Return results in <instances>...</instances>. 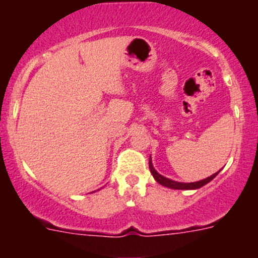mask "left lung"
<instances>
[{
  "label": "left lung",
  "instance_id": "obj_1",
  "mask_svg": "<svg viewBox=\"0 0 258 258\" xmlns=\"http://www.w3.org/2000/svg\"><path fill=\"white\" fill-rule=\"evenodd\" d=\"M149 166H150V170H151L152 175H154L155 181L157 182V183L163 184V186H165V187H169V188H174V190H197V188H200L203 187L204 184H207L208 182H211L212 179L216 177V175L218 174L220 172L214 173L213 175H211V177H208V178L206 179H202V181H198V182H191V183H182V182H175V181H172V179L169 178H165V177H163L161 174H159V173L155 170V168L152 166V163H151V157H150V161H149Z\"/></svg>",
  "mask_w": 258,
  "mask_h": 258
}]
</instances>
